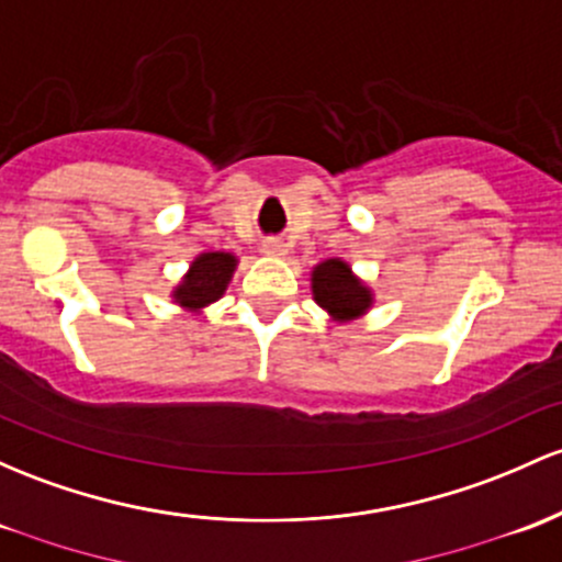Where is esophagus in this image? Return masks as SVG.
Wrapping results in <instances>:
<instances>
[{"label": "esophagus", "instance_id": "esophagus-1", "mask_svg": "<svg viewBox=\"0 0 562 562\" xmlns=\"http://www.w3.org/2000/svg\"><path fill=\"white\" fill-rule=\"evenodd\" d=\"M263 252H267V256H285V243H282V239H267V243H263Z\"/></svg>", "mask_w": 562, "mask_h": 562}]
</instances>
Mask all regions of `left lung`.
I'll return each mask as SVG.
<instances>
[{
	"mask_svg": "<svg viewBox=\"0 0 562 562\" xmlns=\"http://www.w3.org/2000/svg\"><path fill=\"white\" fill-rule=\"evenodd\" d=\"M312 295L336 323L362 317L373 306V291L344 258H328L312 269Z\"/></svg>",
	"mask_w": 562,
	"mask_h": 562,
	"instance_id": "8db88e82",
	"label": "left lung"
}]
</instances>
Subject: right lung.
<instances>
[{
    "label": "right lung",
    "instance_id": "1",
    "mask_svg": "<svg viewBox=\"0 0 562 562\" xmlns=\"http://www.w3.org/2000/svg\"><path fill=\"white\" fill-rule=\"evenodd\" d=\"M237 256L226 250H205L189 263V271L172 288V301L191 314H200L205 306L215 304L229 288Z\"/></svg>",
    "mask_w": 562,
    "mask_h": 562
}]
</instances>
